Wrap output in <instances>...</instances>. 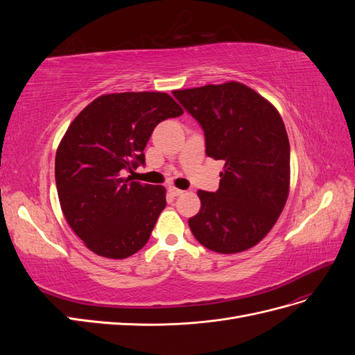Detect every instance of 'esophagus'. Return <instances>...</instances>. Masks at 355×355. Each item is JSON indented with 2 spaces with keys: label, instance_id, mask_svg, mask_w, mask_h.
<instances>
[{
  "label": "esophagus",
  "instance_id": "1",
  "mask_svg": "<svg viewBox=\"0 0 355 355\" xmlns=\"http://www.w3.org/2000/svg\"><path fill=\"white\" fill-rule=\"evenodd\" d=\"M168 192H170V194L173 196V197H179V196L184 194L185 191H182V189H179V188H176V187L171 185V187H168Z\"/></svg>",
  "mask_w": 355,
  "mask_h": 355
}]
</instances>
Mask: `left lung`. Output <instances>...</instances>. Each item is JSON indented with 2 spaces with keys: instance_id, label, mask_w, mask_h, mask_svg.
Listing matches in <instances>:
<instances>
[{
  "instance_id": "obj_1",
  "label": "left lung",
  "mask_w": 355,
  "mask_h": 355,
  "mask_svg": "<svg viewBox=\"0 0 355 355\" xmlns=\"http://www.w3.org/2000/svg\"><path fill=\"white\" fill-rule=\"evenodd\" d=\"M201 124L206 154L223 159L219 189L198 191L200 211L189 218L207 249L240 253L272 230L290 189V144L275 106L239 81L173 90Z\"/></svg>"
}]
</instances>
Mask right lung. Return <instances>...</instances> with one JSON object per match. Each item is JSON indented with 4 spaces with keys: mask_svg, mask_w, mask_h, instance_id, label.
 Segmentation results:
<instances>
[{
    "mask_svg": "<svg viewBox=\"0 0 355 355\" xmlns=\"http://www.w3.org/2000/svg\"><path fill=\"white\" fill-rule=\"evenodd\" d=\"M184 114L163 92L102 94L73 118L56 151L59 202L89 250L125 259L148 243L166 207V188L123 178L145 164L158 123Z\"/></svg>",
    "mask_w": 355,
    "mask_h": 355,
    "instance_id": "1",
    "label": "right lung"
}]
</instances>
